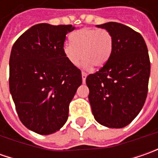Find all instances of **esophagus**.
<instances>
[{"label": "esophagus", "instance_id": "1", "mask_svg": "<svg viewBox=\"0 0 158 158\" xmlns=\"http://www.w3.org/2000/svg\"><path fill=\"white\" fill-rule=\"evenodd\" d=\"M86 77H87V74H86V73H84V72H82V83H85V82H86Z\"/></svg>", "mask_w": 158, "mask_h": 158}]
</instances>
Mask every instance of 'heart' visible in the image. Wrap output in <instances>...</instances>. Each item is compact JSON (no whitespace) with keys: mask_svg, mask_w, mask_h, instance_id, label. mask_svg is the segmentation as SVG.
Returning <instances> with one entry per match:
<instances>
[{"mask_svg":"<svg viewBox=\"0 0 158 158\" xmlns=\"http://www.w3.org/2000/svg\"><path fill=\"white\" fill-rule=\"evenodd\" d=\"M70 41L63 45L65 57L74 66H77L82 57L83 69L93 66L102 68L112 55L113 40L111 33L105 29L83 28L70 35Z\"/></svg>","mask_w":158,"mask_h":158,"instance_id":"b5f03b06","label":"heart"}]
</instances>
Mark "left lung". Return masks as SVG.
<instances>
[{"label": "left lung", "mask_w": 158, "mask_h": 158, "mask_svg": "<svg viewBox=\"0 0 158 158\" xmlns=\"http://www.w3.org/2000/svg\"><path fill=\"white\" fill-rule=\"evenodd\" d=\"M97 27L111 33L113 47L108 62L86 78L89 101L99 124L121 128L138 115L147 98L148 48L141 34L122 23L109 22Z\"/></svg>", "instance_id": "left-lung-1"}]
</instances>
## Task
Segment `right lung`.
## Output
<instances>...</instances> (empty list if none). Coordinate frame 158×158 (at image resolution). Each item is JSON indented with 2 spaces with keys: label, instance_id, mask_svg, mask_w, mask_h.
Returning <instances> with one entry per match:
<instances>
[{
  "label": "right lung",
  "instance_id": "1",
  "mask_svg": "<svg viewBox=\"0 0 158 158\" xmlns=\"http://www.w3.org/2000/svg\"><path fill=\"white\" fill-rule=\"evenodd\" d=\"M72 25L39 23L15 42L9 58V91L21 122L39 135L60 130L82 84L81 70L63 52Z\"/></svg>",
  "mask_w": 158,
  "mask_h": 158
}]
</instances>
